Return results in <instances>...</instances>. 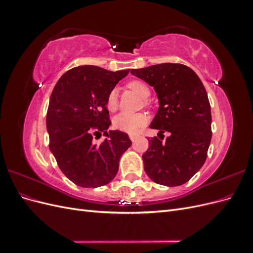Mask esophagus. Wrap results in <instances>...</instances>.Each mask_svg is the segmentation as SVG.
Returning <instances> with one entry per match:
<instances>
[{"label": "esophagus", "instance_id": "esophagus-1", "mask_svg": "<svg viewBox=\"0 0 253 253\" xmlns=\"http://www.w3.org/2000/svg\"><path fill=\"white\" fill-rule=\"evenodd\" d=\"M137 138H138V135H135V134L129 135V139H131L132 141H135Z\"/></svg>", "mask_w": 253, "mask_h": 253}]
</instances>
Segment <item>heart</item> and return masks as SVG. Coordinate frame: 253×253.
Returning <instances> with one entry per match:
<instances>
[{
  "mask_svg": "<svg viewBox=\"0 0 253 253\" xmlns=\"http://www.w3.org/2000/svg\"><path fill=\"white\" fill-rule=\"evenodd\" d=\"M141 98H148L150 96V88L144 82L140 80L129 81L126 85ZM106 108L109 111L115 112L118 109V90L113 88L106 97ZM148 118L142 113H120L113 119V126L121 132L134 134L147 124Z\"/></svg>",
  "mask_w": 253,
  "mask_h": 253,
  "instance_id": "heart-1",
  "label": "heart"
}]
</instances>
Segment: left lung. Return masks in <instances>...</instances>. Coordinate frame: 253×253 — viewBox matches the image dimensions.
Instances as JSON below:
<instances>
[{"label": "left lung", "mask_w": 253, "mask_h": 253, "mask_svg": "<svg viewBox=\"0 0 253 253\" xmlns=\"http://www.w3.org/2000/svg\"><path fill=\"white\" fill-rule=\"evenodd\" d=\"M131 73L154 87L159 102L150 125L158 129V137L148 139L144 171L159 185L180 186L203 167L211 141V108L204 84L190 67L177 63ZM165 131L169 136L163 141Z\"/></svg>", "instance_id": "left-lung-1"}]
</instances>
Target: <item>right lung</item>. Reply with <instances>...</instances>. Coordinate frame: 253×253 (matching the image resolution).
I'll list each match as a JSON object with an SVG mask.
<instances>
[{
    "instance_id": "right-lung-1",
    "label": "right lung",
    "mask_w": 253,
    "mask_h": 253,
    "mask_svg": "<svg viewBox=\"0 0 253 253\" xmlns=\"http://www.w3.org/2000/svg\"><path fill=\"white\" fill-rule=\"evenodd\" d=\"M129 70L110 72L94 65L74 67L51 93L46 115L49 149L60 170L77 186L97 188L116 176L122 154L131 147L127 134L108 131L106 97ZM102 132L107 138L93 139Z\"/></svg>"
}]
</instances>
